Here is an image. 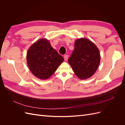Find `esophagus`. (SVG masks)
<instances>
[{
	"label": "esophagus",
	"instance_id": "34e87169",
	"mask_svg": "<svg viewBox=\"0 0 125 125\" xmlns=\"http://www.w3.org/2000/svg\"><path fill=\"white\" fill-rule=\"evenodd\" d=\"M64 59H65V61H67V60H68V56L67 55H65V56H64Z\"/></svg>",
	"mask_w": 125,
	"mask_h": 125
}]
</instances>
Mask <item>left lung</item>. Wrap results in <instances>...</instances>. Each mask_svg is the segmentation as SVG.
<instances>
[{
    "label": "left lung",
    "instance_id": "1",
    "mask_svg": "<svg viewBox=\"0 0 125 125\" xmlns=\"http://www.w3.org/2000/svg\"><path fill=\"white\" fill-rule=\"evenodd\" d=\"M100 60V51L91 41L83 37L75 41L74 50L68 62L79 79L91 77L99 67Z\"/></svg>",
    "mask_w": 125,
    "mask_h": 125
}]
</instances>
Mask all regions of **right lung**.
I'll return each instance as SVG.
<instances>
[{
	"instance_id": "right-lung-1",
	"label": "right lung",
	"mask_w": 125,
	"mask_h": 125,
	"mask_svg": "<svg viewBox=\"0 0 125 125\" xmlns=\"http://www.w3.org/2000/svg\"><path fill=\"white\" fill-rule=\"evenodd\" d=\"M47 39H40L30 47L26 61L32 73L41 80H47L53 74L63 62Z\"/></svg>"
}]
</instances>
